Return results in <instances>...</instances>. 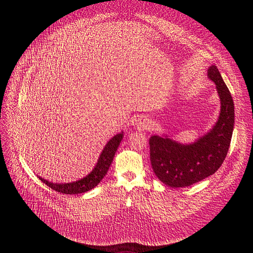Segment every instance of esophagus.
I'll return each mask as SVG.
<instances>
[{
    "mask_svg": "<svg viewBox=\"0 0 253 253\" xmlns=\"http://www.w3.org/2000/svg\"><path fill=\"white\" fill-rule=\"evenodd\" d=\"M135 127L139 131L149 129V121L146 118H138L135 121Z\"/></svg>",
    "mask_w": 253,
    "mask_h": 253,
    "instance_id": "esophagus-1",
    "label": "esophagus"
}]
</instances>
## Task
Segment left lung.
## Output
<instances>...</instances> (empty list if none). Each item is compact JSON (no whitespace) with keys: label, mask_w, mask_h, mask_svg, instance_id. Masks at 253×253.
<instances>
[{"label":"left lung","mask_w":253,"mask_h":253,"mask_svg":"<svg viewBox=\"0 0 253 253\" xmlns=\"http://www.w3.org/2000/svg\"><path fill=\"white\" fill-rule=\"evenodd\" d=\"M220 99V114L212 129L193 143L182 144L167 135L149 139L150 161L155 175L170 187H187L214 174L223 163L234 127V104L217 67L207 71Z\"/></svg>","instance_id":"obj_1"}]
</instances>
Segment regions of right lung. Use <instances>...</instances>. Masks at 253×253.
I'll return each instance as SVG.
<instances>
[{"label": "right lung", "mask_w": 253, "mask_h": 253, "mask_svg": "<svg viewBox=\"0 0 253 253\" xmlns=\"http://www.w3.org/2000/svg\"><path fill=\"white\" fill-rule=\"evenodd\" d=\"M123 131L121 133L116 134L113 138H111L103 148L100 157L97 161V164L93 168V170L85 177L81 178L77 181H73L70 183H53L48 181V180L40 177L39 179L43 183H45L50 188L64 194H79L87 192L94 187H96L104 176L107 174L108 169H109L111 163L113 162V158L115 153L120 145V143L123 139Z\"/></svg>", "instance_id": "1"}]
</instances>
